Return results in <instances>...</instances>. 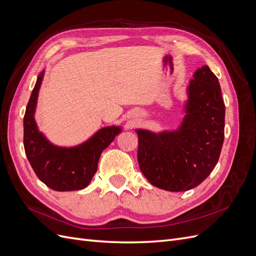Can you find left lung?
Here are the masks:
<instances>
[{
	"instance_id": "left-lung-1",
	"label": "left lung",
	"mask_w": 256,
	"mask_h": 256,
	"mask_svg": "<svg viewBox=\"0 0 256 256\" xmlns=\"http://www.w3.org/2000/svg\"><path fill=\"white\" fill-rule=\"evenodd\" d=\"M193 76L180 129L159 134L136 130L142 173L152 184L172 192L190 190L206 180L224 140L226 106L218 78L208 66L198 68Z\"/></svg>"
}]
</instances>
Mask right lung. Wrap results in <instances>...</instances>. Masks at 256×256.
Masks as SVG:
<instances>
[{"instance_id": "obj_1", "label": "right lung", "mask_w": 256, "mask_h": 256, "mask_svg": "<svg viewBox=\"0 0 256 256\" xmlns=\"http://www.w3.org/2000/svg\"><path fill=\"white\" fill-rule=\"evenodd\" d=\"M44 72L38 76L23 118V144L26 157L37 177L56 191H74L86 187L97 171L102 150L120 132V127H106L84 144L60 148L50 144L38 132L34 120Z\"/></svg>"}]
</instances>
